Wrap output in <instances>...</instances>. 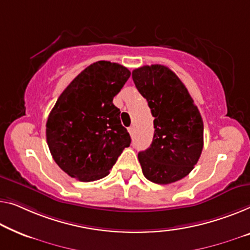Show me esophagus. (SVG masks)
I'll return each instance as SVG.
<instances>
[{
	"mask_svg": "<svg viewBox=\"0 0 250 250\" xmlns=\"http://www.w3.org/2000/svg\"><path fill=\"white\" fill-rule=\"evenodd\" d=\"M128 131H129L130 135L133 136V132H135V129H133V126H129V128H128Z\"/></svg>",
	"mask_w": 250,
	"mask_h": 250,
	"instance_id": "esophagus-1",
	"label": "esophagus"
}]
</instances>
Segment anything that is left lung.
Listing matches in <instances>:
<instances>
[{
	"instance_id": "8db88e82",
	"label": "left lung",
	"mask_w": 250,
	"mask_h": 250,
	"mask_svg": "<svg viewBox=\"0 0 250 250\" xmlns=\"http://www.w3.org/2000/svg\"><path fill=\"white\" fill-rule=\"evenodd\" d=\"M138 91L147 100L154 120L150 147L138 154L145 177L170 184L191 173L203 149V121L188 88L163 65L132 72Z\"/></svg>"
}]
</instances>
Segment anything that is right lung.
I'll return each instance as SVG.
<instances>
[{"label": "right lung", "instance_id": "add662e5", "mask_svg": "<svg viewBox=\"0 0 250 250\" xmlns=\"http://www.w3.org/2000/svg\"><path fill=\"white\" fill-rule=\"evenodd\" d=\"M130 70L96 62L74 78L59 96L46 125L47 144L56 164L82 182L105 177L131 138L121 125L113 98Z\"/></svg>", "mask_w": 250, "mask_h": 250}]
</instances>
